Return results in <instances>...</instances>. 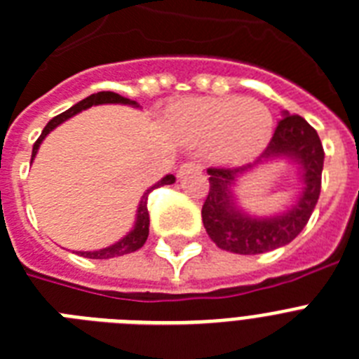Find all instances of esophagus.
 Here are the masks:
<instances>
[{"label":"esophagus","mask_w":359,"mask_h":359,"mask_svg":"<svg viewBox=\"0 0 359 359\" xmlns=\"http://www.w3.org/2000/svg\"><path fill=\"white\" fill-rule=\"evenodd\" d=\"M194 170H201V165L196 163V161H187V163H183L182 167L177 168V177H183L187 176L189 172H194Z\"/></svg>","instance_id":"esophagus-1"}]
</instances>
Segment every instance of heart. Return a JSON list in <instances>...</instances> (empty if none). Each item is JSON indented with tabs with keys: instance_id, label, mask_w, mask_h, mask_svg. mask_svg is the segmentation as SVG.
Returning <instances> with one entry per match:
<instances>
[{
	"instance_id": "b5f03b06",
	"label": "heart",
	"mask_w": 359,
	"mask_h": 359,
	"mask_svg": "<svg viewBox=\"0 0 359 359\" xmlns=\"http://www.w3.org/2000/svg\"><path fill=\"white\" fill-rule=\"evenodd\" d=\"M168 125L180 142L203 147L219 165L250 163L267 149L274 134V116L254 97H196L168 112Z\"/></svg>"
}]
</instances>
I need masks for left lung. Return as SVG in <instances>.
<instances>
[{
    "instance_id": "8db88e82",
    "label": "left lung",
    "mask_w": 359,
    "mask_h": 359,
    "mask_svg": "<svg viewBox=\"0 0 359 359\" xmlns=\"http://www.w3.org/2000/svg\"><path fill=\"white\" fill-rule=\"evenodd\" d=\"M287 157L299 167L302 192L289 210L274 217H250L235 200V180L256 164ZM323 145L311 125L298 114L283 112L271 143L258 161L240 168H209L210 191L201 209L210 240L234 254H263L280 249L303 231L321 191Z\"/></svg>"
}]
</instances>
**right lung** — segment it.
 <instances>
[{
  "label": "right lung",
  "mask_w": 359,
  "mask_h": 359,
  "mask_svg": "<svg viewBox=\"0 0 359 359\" xmlns=\"http://www.w3.org/2000/svg\"><path fill=\"white\" fill-rule=\"evenodd\" d=\"M103 103H121V105L137 107L136 101L119 96V94H116V92H97V94H92V96L85 97V100H81L79 103H76L74 107H70L69 110L61 112L60 116H56V118H52L50 121H48L47 127L43 128L41 136L38 137V142L34 143L32 159L36 158V154H38V149H39V145H41L43 140H45V137H47V134H50L52 130L57 127V125H61L69 118H72V116H76L78 112H81V110L90 109L92 105H103ZM174 182H176V177H174L172 174H167V176L161 177V180L156 183V185H152L150 189H147V192L142 196V200H140V205H137L136 222H134L133 231L127 232V234H125L121 240L116 241V243H112V245H109V247H105V249L85 250V252L81 250L79 254H81L83 258H90V259H109V258L123 256V254H130V252H134V250L142 249L143 245H145L147 238H149L150 219H149V209H147V200H149L150 191H154V189H158V187H161V185H172Z\"/></svg>",
  "instance_id": "right-lung-1"
}]
</instances>
